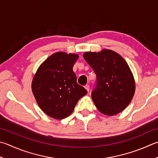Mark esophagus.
Masks as SVG:
<instances>
[{"label": "esophagus", "mask_w": 158, "mask_h": 158, "mask_svg": "<svg viewBox=\"0 0 158 158\" xmlns=\"http://www.w3.org/2000/svg\"><path fill=\"white\" fill-rule=\"evenodd\" d=\"M84 87H85V88L86 89H87V91L89 92V85L88 84H86V85L84 86Z\"/></svg>", "instance_id": "esophagus-1"}]
</instances>
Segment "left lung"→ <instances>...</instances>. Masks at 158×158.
I'll list each match as a JSON object with an SVG mask.
<instances>
[{
	"label": "left lung",
	"instance_id": "1",
	"mask_svg": "<svg viewBox=\"0 0 158 158\" xmlns=\"http://www.w3.org/2000/svg\"><path fill=\"white\" fill-rule=\"evenodd\" d=\"M83 56L97 75L91 94L96 107L106 115L120 113L130 103L135 92L134 76L127 63L110 50L87 52Z\"/></svg>",
	"mask_w": 158,
	"mask_h": 158
}]
</instances>
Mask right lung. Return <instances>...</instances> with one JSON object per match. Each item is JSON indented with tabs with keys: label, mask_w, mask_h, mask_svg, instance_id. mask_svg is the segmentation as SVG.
<instances>
[{
	"label": "right lung",
	"mask_w": 158,
	"mask_h": 158,
	"mask_svg": "<svg viewBox=\"0 0 158 158\" xmlns=\"http://www.w3.org/2000/svg\"><path fill=\"white\" fill-rule=\"evenodd\" d=\"M79 56L56 52L48 57L37 70L32 91L41 110L55 119L73 112L78 101L88 93L77 82L73 69Z\"/></svg>",
	"instance_id": "1"
}]
</instances>
